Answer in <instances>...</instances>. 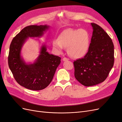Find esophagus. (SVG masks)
I'll use <instances>...</instances> for the list:
<instances>
[{
  "instance_id": "34e87169",
  "label": "esophagus",
  "mask_w": 122,
  "mask_h": 122,
  "mask_svg": "<svg viewBox=\"0 0 122 122\" xmlns=\"http://www.w3.org/2000/svg\"><path fill=\"white\" fill-rule=\"evenodd\" d=\"M62 60H63V61H67L69 60V59L68 58H66V57H64L63 58H62Z\"/></svg>"
}]
</instances>
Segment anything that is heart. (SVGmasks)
<instances>
[{
    "label": "heart",
    "instance_id": "1",
    "mask_svg": "<svg viewBox=\"0 0 122 122\" xmlns=\"http://www.w3.org/2000/svg\"><path fill=\"white\" fill-rule=\"evenodd\" d=\"M90 43V35L86 29L68 28L59 35L58 40L53 41L52 45L59 53L63 51L64 47H68V52L70 56L80 58L88 52Z\"/></svg>",
    "mask_w": 122,
    "mask_h": 122
}]
</instances>
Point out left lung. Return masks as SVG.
I'll list each match as a JSON object with an SVG mask.
<instances>
[{
	"mask_svg": "<svg viewBox=\"0 0 122 122\" xmlns=\"http://www.w3.org/2000/svg\"><path fill=\"white\" fill-rule=\"evenodd\" d=\"M91 25L93 31L88 52L73 62L75 78L86 86L104 81L114 64L112 40L100 26L93 23Z\"/></svg>",
	"mask_w": 122,
	"mask_h": 122,
	"instance_id": "left-lung-1",
	"label": "left lung"
}]
</instances>
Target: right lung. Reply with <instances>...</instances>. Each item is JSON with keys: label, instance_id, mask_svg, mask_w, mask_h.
<instances>
[{"label": "right lung", "instance_id": "obj_1", "mask_svg": "<svg viewBox=\"0 0 122 122\" xmlns=\"http://www.w3.org/2000/svg\"><path fill=\"white\" fill-rule=\"evenodd\" d=\"M49 27L47 25L28 26L22 29L10 43L9 68L16 81L27 89L39 91L48 86L61 63V58L49 54L45 45L41 46L39 56L33 64H27L21 55L22 47L29 37H41Z\"/></svg>", "mask_w": 122, "mask_h": 122}]
</instances>
